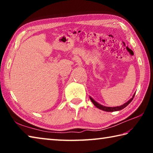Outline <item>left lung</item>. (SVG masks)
Instances as JSON below:
<instances>
[{
	"instance_id": "left-lung-1",
	"label": "left lung",
	"mask_w": 153,
	"mask_h": 153,
	"mask_svg": "<svg viewBox=\"0 0 153 153\" xmlns=\"http://www.w3.org/2000/svg\"><path fill=\"white\" fill-rule=\"evenodd\" d=\"M134 96H135V94L133 95L132 98H131L130 100H129L128 102H126V103H124L123 105L120 106V107H105V106H103L100 105L99 103H98L97 102H96L95 100L93 99L92 98L90 97V100H91V101L92 102L93 104L95 105V107H97L98 108H99L100 110H102V111H107V112H113V111H120L121 109H123V108H125L126 107H127L129 103H130L131 101H132L133 98L134 97Z\"/></svg>"
}]
</instances>
